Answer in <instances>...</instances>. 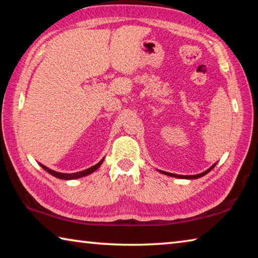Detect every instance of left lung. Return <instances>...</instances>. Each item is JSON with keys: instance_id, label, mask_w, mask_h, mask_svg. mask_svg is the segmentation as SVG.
Returning <instances> with one entry per match:
<instances>
[{"instance_id": "left-lung-1", "label": "left lung", "mask_w": 258, "mask_h": 258, "mask_svg": "<svg viewBox=\"0 0 258 258\" xmlns=\"http://www.w3.org/2000/svg\"><path fill=\"white\" fill-rule=\"evenodd\" d=\"M214 166H215V165H213L211 168H208L207 171H205L204 173L197 174V175H177V174H172V173H167V172H163V171H160V172L166 174V175H169V176H173V177H178V178H199V177H202V176H204V175H206V174H207L208 172H211Z\"/></svg>"}]
</instances>
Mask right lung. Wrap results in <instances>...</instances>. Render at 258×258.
<instances>
[{"label":"right lung","mask_w":258,"mask_h":258,"mask_svg":"<svg viewBox=\"0 0 258 258\" xmlns=\"http://www.w3.org/2000/svg\"><path fill=\"white\" fill-rule=\"evenodd\" d=\"M102 161H103V159H102V160H100L97 165H94V166H92V167H90V168L85 169V171H82V172H78V173H72V174H66V173L54 172V171H52V169L45 167L44 165H42V164H41V166H42V168L44 169V171H46L47 173H50L51 175H53V176L58 177V178H61V180H74V178L83 177V176L89 175V174H91V173H93V172L95 171V169H98V168L100 167V165L102 164Z\"/></svg>","instance_id":"obj_1"}]
</instances>
